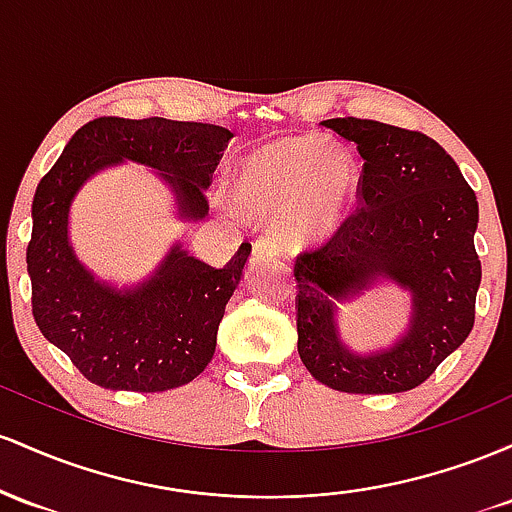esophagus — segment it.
Here are the masks:
<instances>
[{
	"label": "esophagus",
	"instance_id": "obj_1",
	"mask_svg": "<svg viewBox=\"0 0 512 512\" xmlns=\"http://www.w3.org/2000/svg\"><path fill=\"white\" fill-rule=\"evenodd\" d=\"M283 254V244L275 237H263L254 244V258H268Z\"/></svg>",
	"mask_w": 512,
	"mask_h": 512
}]
</instances>
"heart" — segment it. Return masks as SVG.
I'll list each match as a JSON object with an SVG mask.
<instances>
[{
	"instance_id": "obj_1",
	"label": "heart",
	"mask_w": 512,
	"mask_h": 512,
	"mask_svg": "<svg viewBox=\"0 0 512 512\" xmlns=\"http://www.w3.org/2000/svg\"><path fill=\"white\" fill-rule=\"evenodd\" d=\"M360 186L358 159L321 137H275L246 152L229 181L244 215L280 220L287 244L331 237L346 220Z\"/></svg>"
}]
</instances>
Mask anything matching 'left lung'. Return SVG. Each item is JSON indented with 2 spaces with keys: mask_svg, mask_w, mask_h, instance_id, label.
<instances>
[{
  "mask_svg": "<svg viewBox=\"0 0 512 512\" xmlns=\"http://www.w3.org/2000/svg\"><path fill=\"white\" fill-rule=\"evenodd\" d=\"M321 125L355 142L365 164L353 215L295 261L297 353L314 380L338 392H409L474 326L479 203L455 159L423 132L360 118ZM380 282L410 292L412 317L387 349L360 354L340 338L337 304Z\"/></svg>",
  "mask_w": 512,
  "mask_h": 512,
  "instance_id": "8db88e82",
  "label": "left lung"
}]
</instances>
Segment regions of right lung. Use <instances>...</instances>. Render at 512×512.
Returning a JSON list of instances; mask_svg holds the SVG:
<instances>
[{
    "label": "right lung",
    "instance_id": "obj_1",
    "mask_svg": "<svg viewBox=\"0 0 512 512\" xmlns=\"http://www.w3.org/2000/svg\"><path fill=\"white\" fill-rule=\"evenodd\" d=\"M232 132L166 118H96L72 135L33 195L26 263L40 333L89 382L113 392H166L193 382L215 355L217 329L251 244L212 268L176 241L140 283L96 278L70 241L72 200L103 169L135 162L157 171L183 222L208 217V191Z\"/></svg>",
    "mask_w": 512,
    "mask_h": 512
}]
</instances>
